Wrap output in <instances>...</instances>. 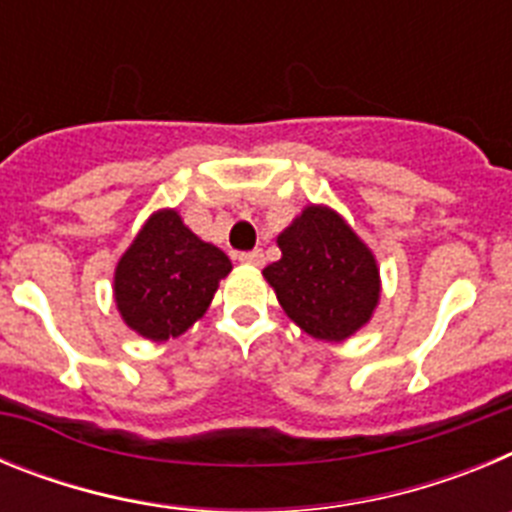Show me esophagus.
Returning <instances> with one entry per match:
<instances>
[{"instance_id": "esophagus-1", "label": "esophagus", "mask_w": 512, "mask_h": 512, "mask_svg": "<svg viewBox=\"0 0 512 512\" xmlns=\"http://www.w3.org/2000/svg\"><path fill=\"white\" fill-rule=\"evenodd\" d=\"M238 261H241V264L261 266L264 264V253H261L259 248H253V251H243V253H238Z\"/></svg>"}]
</instances>
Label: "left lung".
<instances>
[{
  "label": "left lung",
  "mask_w": 512,
  "mask_h": 512,
  "mask_svg": "<svg viewBox=\"0 0 512 512\" xmlns=\"http://www.w3.org/2000/svg\"><path fill=\"white\" fill-rule=\"evenodd\" d=\"M282 259L264 269L279 305L305 333L343 341L372 318L379 271L372 251L328 207H307L277 238Z\"/></svg>",
  "instance_id": "left-lung-1"
}]
</instances>
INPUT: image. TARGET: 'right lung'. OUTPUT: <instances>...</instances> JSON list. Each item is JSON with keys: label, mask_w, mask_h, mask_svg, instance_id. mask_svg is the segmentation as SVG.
<instances>
[{"label": "right lung", "mask_w": 512, "mask_h": 512, "mask_svg": "<svg viewBox=\"0 0 512 512\" xmlns=\"http://www.w3.org/2000/svg\"><path fill=\"white\" fill-rule=\"evenodd\" d=\"M230 269L228 256L200 241L174 210L156 212L117 264V307L151 341L182 336L205 315Z\"/></svg>", "instance_id": "add662e5"}]
</instances>
